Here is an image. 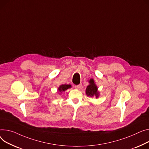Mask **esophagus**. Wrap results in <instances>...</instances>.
<instances>
[{
  "mask_svg": "<svg viewBox=\"0 0 149 149\" xmlns=\"http://www.w3.org/2000/svg\"><path fill=\"white\" fill-rule=\"evenodd\" d=\"M81 87H82V84H81L75 86V87L77 89H78V90H80V89L81 88Z\"/></svg>",
  "mask_w": 149,
  "mask_h": 149,
  "instance_id": "esophagus-1",
  "label": "esophagus"
}]
</instances>
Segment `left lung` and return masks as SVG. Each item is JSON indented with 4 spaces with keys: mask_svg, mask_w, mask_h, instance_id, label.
I'll use <instances>...</instances> for the list:
<instances>
[{
    "mask_svg": "<svg viewBox=\"0 0 149 149\" xmlns=\"http://www.w3.org/2000/svg\"><path fill=\"white\" fill-rule=\"evenodd\" d=\"M89 85L87 86L86 90V93L88 96L90 97H93L95 96L96 98H97L99 97V92L97 91V87L96 85L95 81L93 79H91L88 81Z\"/></svg>",
    "mask_w": 149,
    "mask_h": 149,
    "instance_id": "obj_1",
    "label": "left lung"
}]
</instances>
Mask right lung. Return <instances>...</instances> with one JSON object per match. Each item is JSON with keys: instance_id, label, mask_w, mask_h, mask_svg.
I'll return each mask as SVG.
<instances>
[{"instance_id": "right-lung-1", "label": "right lung", "mask_w": 149, "mask_h": 149, "mask_svg": "<svg viewBox=\"0 0 149 149\" xmlns=\"http://www.w3.org/2000/svg\"><path fill=\"white\" fill-rule=\"evenodd\" d=\"M71 87V86L70 84H62V85H61L58 88V91L59 92H61V93L62 92H65V91L67 90V89Z\"/></svg>"}]
</instances>
